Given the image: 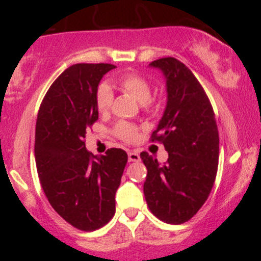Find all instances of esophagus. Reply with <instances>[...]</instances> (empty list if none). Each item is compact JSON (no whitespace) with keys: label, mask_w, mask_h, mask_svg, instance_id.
<instances>
[{"label":"esophagus","mask_w":261,"mask_h":261,"mask_svg":"<svg viewBox=\"0 0 261 261\" xmlns=\"http://www.w3.org/2000/svg\"><path fill=\"white\" fill-rule=\"evenodd\" d=\"M128 162H140V154L139 151H128Z\"/></svg>","instance_id":"obj_1"}]
</instances>
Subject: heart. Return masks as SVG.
I'll return each instance as SVG.
<instances>
[{
	"label": "heart",
	"instance_id": "1",
	"mask_svg": "<svg viewBox=\"0 0 261 261\" xmlns=\"http://www.w3.org/2000/svg\"><path fill=\"white\" fill-rule=\"evenodd\" d=\"M118 84L126 93L140 102L144 111L151 112L154 110L155 105L150 98L151 83L146 77L139 74V73H126L118 80ZM112 103H114V92H112L111 87L106 83L99 84L96 91V107L98 112L101 114L109 112L111 110ZM114 133L118 139L126 141V143H134L139 138L138 127L134 123L125 122V121H121L115 126Z\"/></svg>",
	"mask_w": 261,
	"mask_h": 261
}]
</instances>
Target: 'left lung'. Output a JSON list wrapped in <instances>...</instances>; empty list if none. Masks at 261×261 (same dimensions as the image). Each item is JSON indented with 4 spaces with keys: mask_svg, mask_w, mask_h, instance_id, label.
I'll use <instances>...</instances> for the list:
<instances>
[{
    "mask_svg": "<svg viewBox=\"0 0 261 261\" xmlns=\"http://www.w3.org/2000/svg\"><path fill=\"white\" fill-rule=\"evenodd\" d=\"M167 78L168 102L150 140L162 143L168 160L143 151L144 194L155 217L172 225L191 220L208 198L220 154L217 123L208 96L191 69L172 57L150 63Z\"/></svg>",
    "mask_w": 261,
    "mask_h": 261,
    "instance_id": "left-lung-1",
    "label": "left lung"
}]
</instances>
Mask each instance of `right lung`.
Listing matches in <instances>:
<instances>
[{
  "label": "right lung",
  "mask_w": 261,
  "mask_h": 261,
  "mask_svg": "<svg viewBox=\"0 0 261 261\" xmlns=\"http://www.w3.org/2000/svg\"><path fill=\"white\" fill-rule=\"evenodd\" d=\"M114 68L109 63L67 68L50 86L36 118L41 188L55 212L82 231L98 230L114 217L115 194L127 163L125 150L111 147L96 156L84 140L87 128L98 120L97 87Z\"/></svg>",
  "instance_id": "1"
}]
</instances>
